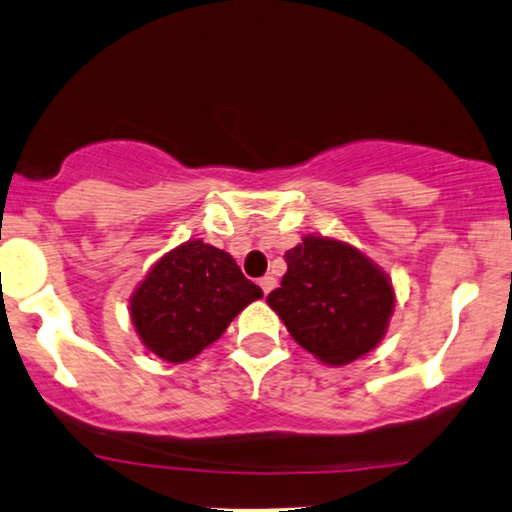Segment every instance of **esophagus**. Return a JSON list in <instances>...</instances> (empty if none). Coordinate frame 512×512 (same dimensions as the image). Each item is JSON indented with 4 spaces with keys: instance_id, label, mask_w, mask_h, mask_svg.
<instances>
[{
    "instance_id": "1",
    "label": "esophagus",
    "mask_w": 512,
    "mask_h": 512,
    "mask_svg": "<svg viewBox=\"0 0 512 512\" xmlns=\"http://www.w3.org/2000/svg\"><path fill=\"white\" fill-rule=\"evenodd\" d=\"M260 286L264 290V295H269L271 290H274V286H276V278L274 276H264V278H260Z\"/></svg>"
}]
</instances>
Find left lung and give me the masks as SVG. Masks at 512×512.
<instances>
[{
  "label": "left lung",
  "instance_id": "8db88e82",
  "mask_svg": "<svg viewBox=\"0 0 512 512\" xmlns=\"http://www.w3.org/2000/svg\"><path fill=\"white\" fill-rule=\"evenodd\" d=\"M286 262L281 288L271 290L267 304L297 345L328 366H347L378 347L397 295L371 257L347 241L307 234Z\"/></svg>",
  "mask_w": 512,
  "mask_h": 512
}]
</instances>
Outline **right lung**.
Segmentation results:
<instances>
[{"label":"right lung","mask_w":512,"mask_h":512,"mask_svg":"<svg viewBox=\"0 0 512 512\" xmlns=\"http://www.w3.org/2000/svg\"><path fill=\"white\" fill-rule=\"evenodd\" d=\"M260 297L262 288L243 276L229 252L191 238L148 269L129 297V319L148 352L186 364Z\"/></svg>","instance_id":"right-lung-1"}]
</instances>
